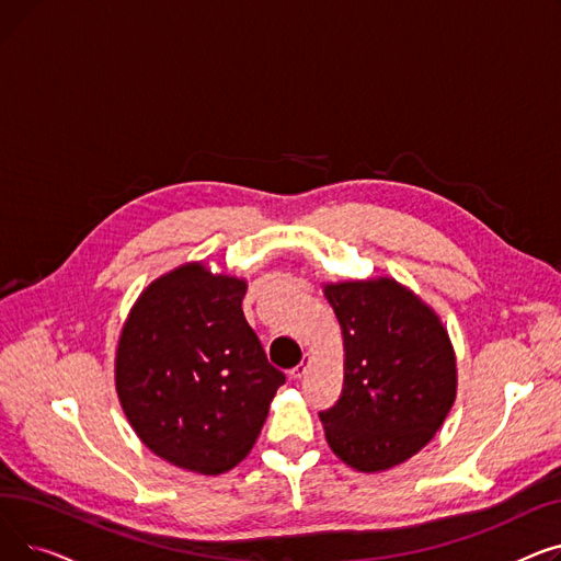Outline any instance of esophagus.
<instances>
[{"instance_id":"esophagus-1","label":"esophagus","mask_w":561,"mask_h":561,"mask_svg":"<svg viewBox=\"0 0 561 561\" xmlns=\"http://www.w3.org/2000/svg\"><path fill=\"white\" fill-rule=\"evenodd\" d=\"M309 364H311V359H309V357H307V359H302V364H298L296 368L290 370V377H293V379H302V377L307 375V370H309Z\"/></svg>"}]
</instances>
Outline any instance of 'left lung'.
I'll list each match as a JSON object with an SVG mask.
<instances>
[{
	"label": "left lung",
	"instance_id": "1",
	"mask_svg": "<svg viewBox=\"0 0 561 561\" xmlns=\"http://www.w3.org/2000/svg\"><path fill=\"white\" fill-rule=\"evenodd\" d=\"M343 334V391L320 411L332 453L362 473L414 457L457 396V359L444 322L391 277L322 286Z\"/></svg>",
	"mask_w": 561,
	"mask_h": 561
}]
</instances>
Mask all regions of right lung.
Masks as SVG:
<instances>
[{
	"mask_svg": "<svg viewBox=\"0 0 561 561\" xmlns=\"http://www.w3.org/2000/svg\"><path fill=\"white\" fill-rule=\"evenodd\" d=\"M248 282L184 263L147 286L115 350V391L142 444L199 476L241 463L284 385L241 302Z\"/></svg>",
	"mask_w": 561,
	"mask_h": 561,
	"instance_id": "obj_1",
	"label": "right lung"
}]
</instances>
